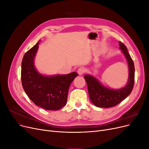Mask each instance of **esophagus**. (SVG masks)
<instances>
[{
	"instance_id": "1",
	"label": "esophagus",
	"mask_w": 149,
	"mask_h": 149,
	"mask_svg": "<svg viewBox=\"0 0 149 149\" xmlns=\"http://www.w3.org/2000/svg\"><path fill=\"white\" fill-rule=\"evenodd\" d=\"M85 72H86V69L84 67H80L79 68L78 70V73L79 75H81V74H84Z\"/></svg>"
}]
</instances>
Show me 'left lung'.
I'll list each match as a JSON object with an SVG mask.
<instances>
[{"mask_svg": "<svg viewBox=\"0 0 149 149\" xmlns=\"http://www.w3.org/2000/svg\"><path fill=\"white\" fill-rule=\"evenodd\" d=\"M119 45L129 65V81L125 87L117 90L111 89L104 87L91 76L87 74L84 76L87 83L89 97L91 102L97 107L109 108L118 105L131 93L133 89L135 76L134 62L125 45L121 42H119Z\"/></svg>", "mask_w": 149, "mask_h": 149, "instance_id": "obj_1", "label": "left lung"}]
</instances>
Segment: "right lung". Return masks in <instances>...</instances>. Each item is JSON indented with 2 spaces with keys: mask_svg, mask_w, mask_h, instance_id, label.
I'll return each mask as SVG.
<instances>
[{
  "mask_svg": "<svg viewBox=\"0 0 149 149\" xmlns=\"http://www.w3.org/2000/svg\"><path fill=\"white\" fill-rule=\"evenodd\" d=\"M37 44L26 52L22 62L21 81L25 93L35 105L49 111H57L67 101L70 86L78 74L45 76L36 71L33 59L38 48Z\"/></svg>",
  "mask_w": 149,
  "mask_h": 149,
  "instance_id": "right-lung-1",
  "label": "right lung"
}]
</instances>
